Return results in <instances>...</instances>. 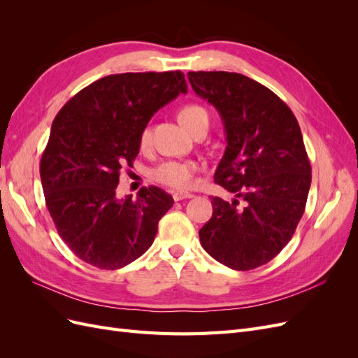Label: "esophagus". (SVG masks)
Returning <instances> with one entry per match:
<instances>
[{
    "instance_id": "1",
    "label": "esophagus",
    "mask_w": 358,
    "mask_h": 358,
    "mask_svg": "<svg viewBox=\"0 0 358 358\" xmlns=\"http://www.w3.org/2000/svg\"><path fill=\"white\" fill-rule=\"evenodd\" d=\"M192 194L191 192H185V191H176L173 194V199L175 201H180V200H185V199H191Z\"/></svg>"
}]
</instances>
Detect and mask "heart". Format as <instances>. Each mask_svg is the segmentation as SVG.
Listing matches in <instances>:
<instances>
[{
    "mask_svg": "<svg viewBox=\"0 0 358 358\" xmlns=\"http://www.w3.org/2000/svg\"><path fill=\"white\" fill-rule=\"evenodd\" d=\"M179 121L194 133L201 127H209V113L200 104H187L179 112ZM152 140V131L145 127L138 136V146L146 149ZM199 166L191 159H169L161 162L152 171L150 178L155 182L176 189L191 188L196 182Z\"/></svg>",
    "mask_w": 358,
    "mask_h": 358,
    "instance_id": "1",
    "label": "heart"
}]
</instances>
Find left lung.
Wrapping results in <instances>:
<instances>
[{
    "label": "left lung",
    "instance_id": "obj_1",
    "mask_svg": "<svg viewBox=\"0 0 358 358\" xmlns=\"http://www.w3.org/2000/svg\"><path fill=\"white\" fill-rule=\"evenodd\" d=\"M188 80L221 115L227 146L213 179L234 196L210 197L200 243L227 267L257 268L287 246L306 208L312 173L299 122L275 92L243 74L189 71Z\"/></svg>",
    "mask_w": 358,
    "mask_h": 358
}]
</instances>
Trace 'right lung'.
Listing matches in <instances>:
<instances>
[{"mask_svg": "<svg viewBox=\"0 0 358 358\" xmlns=\"http://www.w3.org/2000/svg\"><path fill=\"white\" fill-rule=\"evenodd\" d=\"M188 91L182 71L110 74L64 104L40 161L48 210L61 239L85 263L116 270L152 245L173 197L158 187L116 199L119 175L138 154L154 113Z\"/></svg>", "mask_w": 358, "mask_h": 358, "instance_id": "1", "label": "right lung"}]
</instances>
